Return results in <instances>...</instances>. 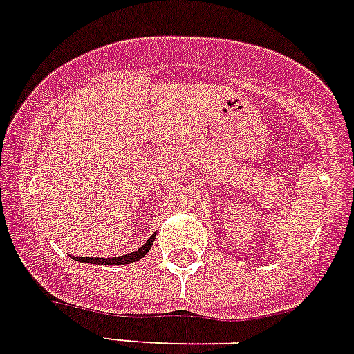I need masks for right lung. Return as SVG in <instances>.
<instances>
[{
    "mask_svg": "<svg viewBox=\"0 0 354 354\" xmlns=\"http://www.w3.org/2000/svg\"><path fill=\"white\" fill-rule=\"evenodd\" d=\"M154 237L156 236H151L144 245L138 248L136 252H131V254H126V255H118V257H108V259H104V257H73V259L81 261V263H90V264H109V266H117V264H129V263H135V261L142 259L147 252H149L151 245H153Z\"/></svg>",
    "mask_w": 354,
    "mask_h": 354,
    "instance_id": "obj_1",
    "label": "right lung"
}]
</instances>
